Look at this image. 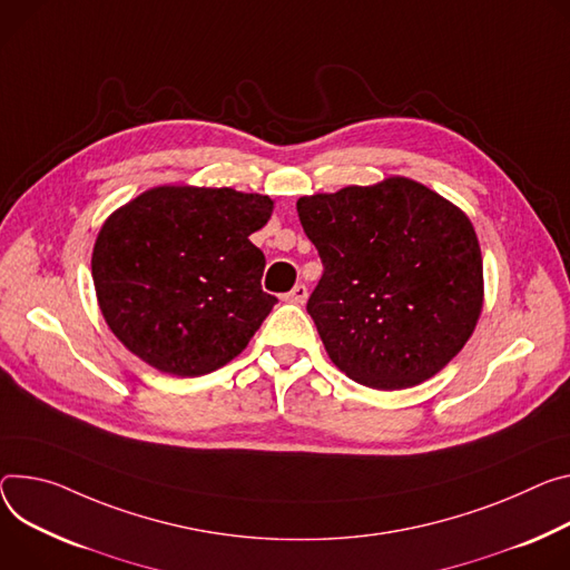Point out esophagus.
<instances>
[{
    "mask_svg": "<svg viewBox=\"0 0 570 570\" xmlns=\"http://www.w3.org/2000/svg\"><path fill=\"white\" fill-rule=\"evenodd\" d=\"M306 297H308V288H306L304 284H295V286L284 295V299L291 302V304H304Z\"/></svg>",
    "mask_w": 570,
    "mask_h": 570,
    "instance_id": "1",
    "label": "esophagus"
}]
</instances>
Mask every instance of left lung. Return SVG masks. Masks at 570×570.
I'll list each match as a JSON object with an SVG mask.
<instances>
[{"mask_svg":"<svg viewBox=\"0 0 570 570\" xmlns=\"http://www.w3.org/2000/svg\"><path fill=\"white\" fill-rule=\"evenodd\" d=\"M323 277L306 302L325 350L354 382L397 391L436 375L482 312V252L471 220L423 184L297 199Z\"/></svg>","mask_w":570,"mask_h":570,"instance_id":"8db88e82","label":"left lung"}]
</instances>
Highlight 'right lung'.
<instances>
[{
  "mask_svg": "<svg viewBox=\"0 0 570 570\" xmlns=\"http://www.w3.org/2000/svg\"><path fill=\"white\" fill-rule=\"evenodd\" d=\"M271 214L268 195L232 188L161 186L131 199L92 249L111 332L161 373L225 366L277 304L262 288L266 256L249 240Z\"/></svg>",
  "mask_w": 570,
  "mask_h": 570,
  "instance_id": "right-lung-1",
  "label": "right lung"
}]
</instances>
